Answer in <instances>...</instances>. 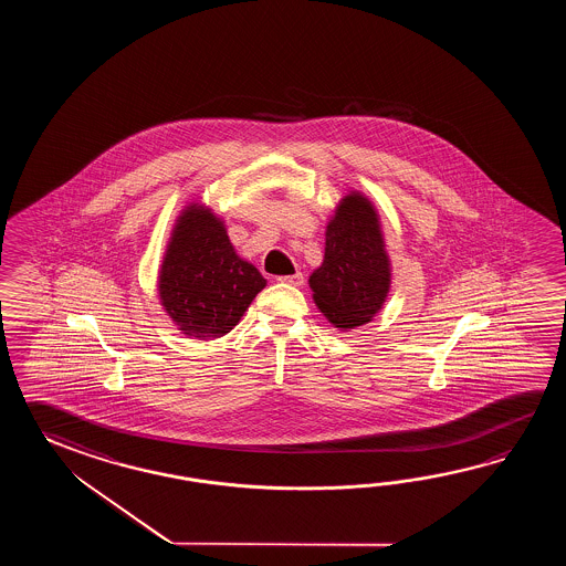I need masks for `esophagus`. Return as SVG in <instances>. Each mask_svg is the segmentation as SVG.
<instances>
[{
  "mask_svg": "<svg viewBox=\"0 0 566 566\" xmlns=\"http://www.w3.org/2000/svg\"><path fill=\"white\" fill-rule=\"evenodd\" d=\"M279 283H287V285H293V287H301L303 285V275L301 273H295V275H281L277 277Z\"/></svg>",
  "mask_w": 566,
  "mask_h": 566,
  "instance_id": "34e87169",
  "label": "esophagus"
}]
</instances>
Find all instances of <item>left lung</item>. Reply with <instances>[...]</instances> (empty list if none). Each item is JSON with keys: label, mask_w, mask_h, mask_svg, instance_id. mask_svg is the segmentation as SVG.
<instances>
[{"label": "left lung", "mask_w": 566, "mask_h": 566, "mask_svg": "<svg viewBox=\"0 0 566 566\" xmlns=\"http://www.w3.org/2000/svg\"><path fill=\"white\" fill-rule=\"evenodd\" d=\"M313 300L337 327H356L382 307L390 285L385 242L373 206L346 196L325 232L324 263L310 277Z\"/></svg>", "instance_id": "obj_1"}]
</instances>
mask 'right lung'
Here are the masks:
<instances>
[{
	"instance_id": "obj_1",
	"label": "right lung",
	"mask_w": 566,
	"mask_h": 566,
	"mask_svg": "<svg viewBox=\"0 0 566 566\" xmlns=\"http://www.w3.org/2000/svg\"><path fill=\"white\" fill-rule=\"evenodd\" d=\"M263 287L265 279L234 253L222 222L188 208L159 275V297L181 332L202 339L229 334Z\"/></svg>"
}]
</instances>
